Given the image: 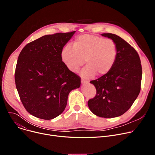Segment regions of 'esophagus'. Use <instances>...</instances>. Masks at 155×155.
<instances>
[{"instance_id": "1", "label": "esophagus", "mask_w": 155, "mask_h": 155, "mask_svg": "<svg viewBox=\"0 0 155 155\" xmlns=\"http://www.w3.org/2000/svg\"><path fill=\"white\" fill-rule=\"evenodd\" d=\"M88 83V81H87V80H84V79H81V83L83 84H87Z\"/></svg>"}]
</instances>
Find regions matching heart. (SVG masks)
I'll return each instance as SVG.
<instances>
[{"mask_svg": "<svg viewBox=\"0 0 155 155\" xmlns=\"http://www.w3.org/2000/svg\"><path fill=\"white\" fill-rule=\"evenodd\" d=\"M117 55V45L114 40L88 34L77 37L73 47L66 45L61 52L65 67L74 73L79 71L85 60L86 66L81 75L87 79L96 74L99 77L108 74L114 68Z\"/></svg>", "mask_w": 155, "mask_h": 155, "instance_id": "1", "label": "heart"}]
</instances>
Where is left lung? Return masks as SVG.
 Masks as SVG:
<instances>
[{
	"label": "left lung",
	"instance_id": "8db88e82",
	"mask_svg": "<svg viewBox=\"0 0 155 155\" xmlns=\"http://www.w3.org/2000/svg\"><path fill=\"white\" fill-rule=\"evenodd\" d=\"M102 35L116 42L117 58L108 74L90 81L96 87V94L88 101L87 105L99 117L114 118L127 112L139 96L142 65L137 51L122 38L111 33Z\"/></svg>",
	"mask_w": 155,
	"mask_h": 155
}]
</instances>
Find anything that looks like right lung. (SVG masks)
<instances>
[{
  "label": "right lung",
  "instance_id": "obj_1",
  "mask_svg": "<svg viewBox=\"0 0 155 155\" xmlns=\"http://www.w3.org/2000/svg\"><path fill=\"white\" fill-rule=\"evenodd\" d=\"M75 31L41 37L21 50L15 73L20 100L30 114L51 120L64 110L69 93L81 84V78L69 71L61 52Z\"/></svg>",
  "mask_w": 155,
  "mask_h": 155
}]
</instances>
